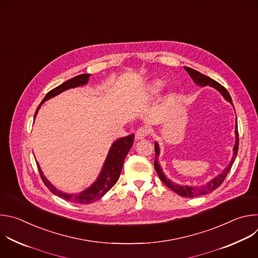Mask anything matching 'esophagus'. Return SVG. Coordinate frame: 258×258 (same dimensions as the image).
<instances>
[{"label":"esophagus","mask_w":258,"mask_h":258,"mask_svg":"<svg viewBox=\"0 0 258 258\" xmlns=\"http://www.w3.org/2000/svg\"><path fill=\"white\" fill-rule=\"evenodd\" d=\"M149 134V130L148 127L146 126H141L136 131V139L137 140H142L144 138H146Z\"/></svg>","instance_id":"esophagus-1"}]
</instances>
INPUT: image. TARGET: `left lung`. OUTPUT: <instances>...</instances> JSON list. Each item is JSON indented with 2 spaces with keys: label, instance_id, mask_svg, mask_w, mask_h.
<instances>
[{
  "label": "left lung",
  "instance_id": "1",
  "mask_svg": "<svg viewBox=\"0 0 258 258\" xmlns=\"http://www.w3.org/2000/svg\"><path fill=\"white\" fill-rule=\"evenodd\" d=\"M185 69L188 71V73L190 75V77L192 78V80L194 81L195 84L199 85L200 87H205V86H210V87H213L215 88L220 94H222L224 96V98L229 101L231 104H233V101H232V98L229 94V92L227 91V89L225 87H223L220 84H218L217 82H215L214 80L202 75V73H200L199 71H196L190 67H186L185 66ZM235 133H236V144H235V147H234V155L232 157V160H231V163L229 164V166L220 173L219 175H217L215 178L211 179L208 183H206L205 186H202V187H190V186H179V185H176V183H173L172 181H170L168 178H166V176L164 175V173L162 172V169L160 167V165L158 164L157 162V156L159 154V148H158V145L157 143H155L154 145V149H155V152H156V156H155V160H154V167H155V170L156 172L158 173V176L159 178L161 179V181L164 183L165 186H167L169 189H171L173 192H175L176 194H178L179 196H182V197H188V198H192V197H197V196H200V195H205V194H208L212 191H214L215 189H217L220 185H222L223 181L225 180V178L227 177L229 171L231 170V167L236 159V156H237V153H238V148H239V133H238V125L236 124V130H235Z\"/></svg>",
  "mask_w": 258,
  "mask_h": 258
}]
</instances>
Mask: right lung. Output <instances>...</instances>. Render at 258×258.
<instances>
[{
  "label": "right lung",
  "mask_w": 258,
  "mask_h": 258,
  "mask_svg": "<svg viewBox=\"0 0 258 258\" xmlns=\"http://www.w3.org/2000/svg\"><path fill=\"white\" fill-rule=\"evenodd\" d=\"M89 77H90V75H87V73H85V75H80L76 78L68 80L67 82L63 83L62 85L56 87L55 89L51 90L46 95V97L44 98L42 103L38 106V108H36L34 117H35L36 113H38L41 105L45 101L60 94L61 92L65 91V90H68L70 88H76V87L87 84L89 81ZM134 137H135V135H130L127 137L118 139L117 141H115L113 143V145L111 146V149H110V151L108 153V156L106 158L103 169H102L98 179L93 183L90 188H88L87 190H85L79 194H66V193H63V192L57 190L52 185V183L44 176L39 164L36 163V165H38V168H39V171H40V175H41L44 183L46 185V187L54 195H57L60 198H63L65 200L75 202V203H81V204L92 203V202L100 199L101 197H103L110 189H111L115 185V182L117 181V179L120 175L123 161L134 144Z\"/></svg>",
  "instance_id": "add662e5"
}]
</instances>
